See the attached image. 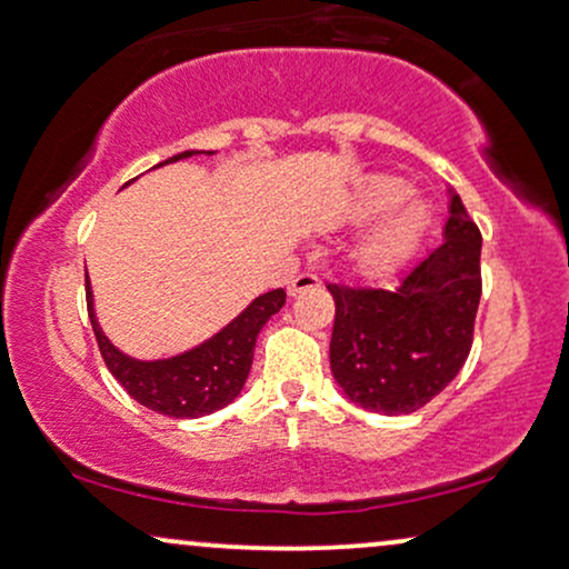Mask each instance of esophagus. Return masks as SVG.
Listing matches in <instances>:
<instances>
[{
	"mask_svg": "<svg viewBox=\"0 0 569 569\" xmlns=\"http://www.w3.org/2000/svg\"><path fill=\"white\" fill-rule=\"evenodd\" d=\"M317 286H320V278L312 276V272H301V276H297L289 283V297H299V293L312 291Z\"/></svg>",
	"mask_w": 569,
	"mask_h": 569,
	"instance_id": "1",
	"label": "esophagus"
}]
</instances>
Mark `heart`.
Listing matches in <instances>:
<instances>
[{
	"label": "heart",
	"instance_id": "b5f03b06",
	"mask_svg": "<svg viewBox=\"0 0 569 569\" xmlns=\"http://www.w3.org/2000/svg\"><path fill=\"white\" fill-rule=\"evenodd\" d=\"M408 196V184L398 177H372L356 189L343 210L346 226H367L388 212L372 231L353 244L351 262L363 278H385L396 272L416 252L429 210L419 197Z\"/></svg>",
	"mask_w": 569,
	"mask_h": 569
}]
</instances>
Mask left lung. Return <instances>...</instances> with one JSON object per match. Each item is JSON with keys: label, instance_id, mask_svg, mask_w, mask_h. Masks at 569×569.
Listing matches in <instances>:
<instances>
[{"label": "left lung", "instance_id": "8db88e82", "mask_svg": "<svg viewBox=\"0 0 569 569\" xmlns=\"http://www.w3.org/2000/svg\"><path fill=\"white\" fill-rule=\"evenodd\" d=\"M445 241L398 289L328 286L336 299L330 369L363 411L413 413L456 380L481 299V231L448 189Z\"/></svg>", "mask_w": 569, "mask_h": 569}]
</instances>
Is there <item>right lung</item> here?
Here are the masks:
<instances>
[{"mask_svg": "<svg viewBox=\"0 0 569 569\" xmlns=\"http://www.w3.org/2000/svg\"><path fill=\"white\" fill-rule=\"evenodd\" d=\"M197 153H202V150H184V153L171 156L169 161L158 166L177 163L181 158H192ZM208 156H213V150H208ZM86 299L98 348H101L106 367L117 377L121 388L130 392L140 406L156 413L171 416V419H200V416L221 411L231 400H237L249 377V369H252L257 336H260L264 322L283 309L286 291L276 289L260 293L216 336L177 356H169V359L150 361L134 359L111 343L98 325L90 278H86Z\"/></svg>", "mask_w": 569, "mask_h": 569, "instance_id": "add662e5", "label": "right lung"}]
</instances>
